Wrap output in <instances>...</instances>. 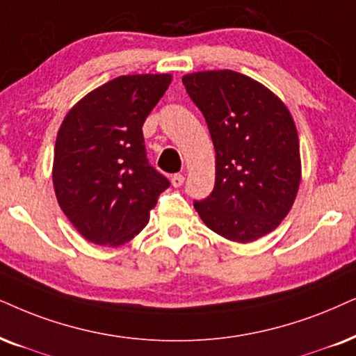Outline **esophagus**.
<instances>
[{"label":"esophagus","mask_w":356,"mask_h":356,"mask_svg":"<svg viewBox=\"0 0 356 356\" xmlns=\"http://www.w3.org/2000/svg\"><path fill=\"white\" fill-rule=\"evenodd\" d=\"M170 182H172L174 187H181L184 184V175L182 174H174L172 177H170Z\"/></svg>","instance_id":"obj_1"}]
</instances>
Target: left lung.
Here are the masks:
<instances>
[{
	"label": "left lung",
	"instance_id": "8db88e82",
	"mask_svg": "<svg viewBox=\"0 0 356 356\" xmlns=\"http://www.w3.org/2000/svg\"><path fill=\"white\" fill-rule=\"evenodd\" d=\"M182 83L215 147V187L193 207L217 235L235 243L259 240L281 225L299 191V136L291 111L240 72H193Z\"/></svg>",
	"mask_w": 356,
	"mask_h": 356
}]
</instances>
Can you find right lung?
Instances as JSON below:
<instances>
[{
	"label": "right lung",
	"instance_id": "add662e5",
	"mask_svg": "<svg viewBox=\"0 0 356 356\" xmlns=\"http://www.w3.org/2000/svg\"><path fill=\"white\" fill-rule=\"evenodd\" d=\"M170 82V74L121 75L87 93L62 121L54 147V191L87 241H131L169 187L147 164L143 124Z\"/></svg>",
	"mask_w": 356,
	"mask_h": 356
}]
</instances>
